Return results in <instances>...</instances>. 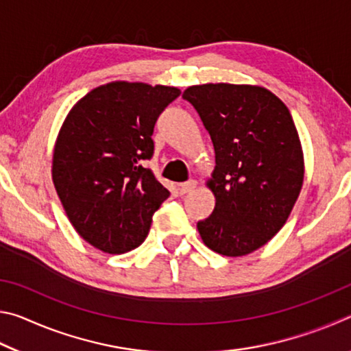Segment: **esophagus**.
Here are the masks:
<instances>
[{"mask_svg": "<svg viewBox=\"0 0 351 351\" xmlns=\"http://www.w3.org/2000/svg\"><path fill=\"white\" fill-rule=\"evenodd\" d=\"M195 187H197V181L190 180V181H187V182L180 184V186H178V190H180L181 195H186V193H189V192H192V190H193Z\"/></svg>", "mask_w": 351, "mask_h": 351, "instance_id": "obj_1", "label": "esophagus"}]
</instances>
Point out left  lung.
Segmentation results:
<instances>
[{"instance_id":"obj_1","label":"left lung","mask_w":351,"mask_h":351,"mask_svg":"<svg viewBox=\"0 0 351 351\" xmlns=\"http://www.w3.org/2000/svg\"><path fill=\"white\" fill-rule=\"evenodd\" d=\"M182 97L195 106L215 148L206 186L215 209L197 224L204 245L241 257L266 245L287 223L305 176L291 112L258 85L204 83Z\"/></svg>"}]
</instances>
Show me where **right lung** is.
Instances as JSON below:
<instances>
[{
    "instance_id": "1",
    "label": "right lung",
    "mask_w": 351,
    "mask_h": 351,
    "mask_svg": "<svg viewBox=\"0 0 351 351\" xmlns=\"http://www.w3.org/2000/svg\"><path fill=\"white\" fill-rule=\"evenodd\" d=\"M180 88L110 82L77 102L58 132L52 181L83 240L106 254L138 247L170 192L144 161L153 128Z\"/></svg>"
}]
</instances>
